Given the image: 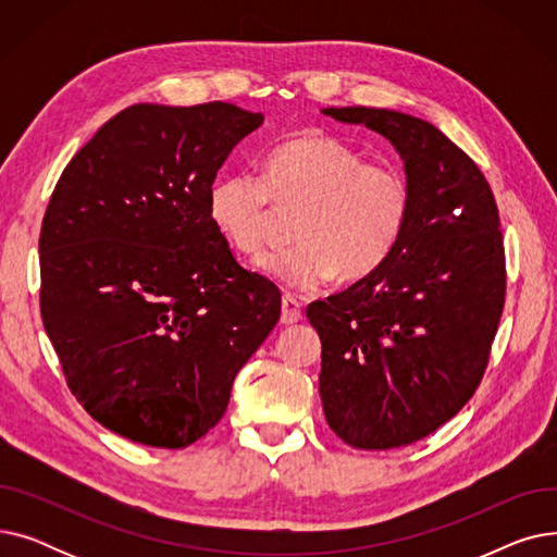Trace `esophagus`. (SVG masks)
<instances>
[{
  "label": "esophagus",
  "instance_id": "obj_1",
  "mask_svg": "<svg viewBox=\"0 0 557 557\" xmlns=\"http://www.w3.org/2000/svg\"><path fill=\"white\" fill-rule=\"evenodd\" d=\"M282 325H294V323H300L302 320V305L290 298V296H284L282 298Z\"/></svg>",
  "mask_w": 557,
  "mask_h": 557
}]
</instances>
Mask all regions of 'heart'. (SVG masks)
Returning a JSON list of instances; mask_svg holds the SVG:
<instances>
[{"label": "heart", "instance_id": "b5f03b06", "mask_svg": "<svg viewBox=\"0 0 557 557\" xmlns=\"http://www.w3.org/2000/svg\"><path fill=\"white\" fill-rule=\"evenodd\" d=\"M277 208H300L288 248L261 257L259 269L288 288L313 290L334 280L374 273L397 248L411 187L391 162H363L343 139L309 131L290 137L263 158L261 178L239 171L219 178L208 212L227 246L257 255L267 244Z\"/></svg>", "mask_w": 557, "mask_h": 557}]
</instances>
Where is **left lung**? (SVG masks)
Wrapping results in <instances>:
<instances>
[{"label":"left lung","instance_id":"obj_1","mask_svg":"<svg viewBox=\"0 0 557 557\" xmlns=\"http://www.w3.org/2000/svg\"><path fill=\"white\" fill-rule=\"evenodd\" d=\"M391 139L411 214L374 273L307 307L323 343L320 399L355 449L422 441L479 388L506 302L494 194L476 162L433 124L386 108H325Z\"/></svg>","mask_w":557,"mask_h":557}]
</instances>
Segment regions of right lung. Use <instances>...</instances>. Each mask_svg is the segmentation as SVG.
Returning a JSON list of instances; mask_svg holds the SVG:
<instances>
[{"label":"right lung","instance_id":"obj_1","mask_svg":"<svg viewBox=\"0 0 557 557\" xmlns=\"http://www.w3.org/2000/svg\"><path fill=\"white\" fill-rule=\"evenodd\" d=\"M261 112L137 103L65 166L40 230V313L72 395L133 443L181 449L225 413L280 320L208 212L216 171Z\"/></svg>","mask_w":557,"mask_h":557}]
</instances>
